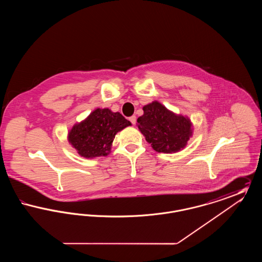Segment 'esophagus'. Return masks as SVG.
<instances>
[{
  "label": "esophagus",
  "mask_w": 262,
  "mask_h": 262,
  "mask_svg": "<svg viewBox=\"0 0 262 262\" xmlns=\"http://www.w3.org/2000/svg\"><path fill=\"white\" fill-rule=\"evenodd\" d=\"M129 121H130V123H132L133 125H136V123H137V117H136V116H132V117L129 118Z\"/></svg>",
  "instance_id": "esophagus-1"
}]
</instances>
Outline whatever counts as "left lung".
Returning a JSON list of instances; mask_svg holds the SVG:
<instances>
[{
  "instance_id": "left-lung-1",
  "label": "left lung",
  "mask_w": 262,
  "mask_h": 262,
  "mask_svg": "<svg viewBox=\"0 0 262 262\" xmlns=\"http://www.w3.org/2000/svg\"><path fill=\"white\" fill-rule=\"evenodd\" d=\"M137 126L146 141L157 152L174 153L184 149L192 136V124L187 117L168 110L158 101L145 105Z\"/></svg>"
}]
</instances>
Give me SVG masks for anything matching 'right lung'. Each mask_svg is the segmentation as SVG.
<instances>
[{"instance_id": "right-lung-1", "label": "right lung", "mask_w": 262, "mask_h": 262, "mask_svg": "<svg viewBox=\"0 0 262 262\" xmlns=\"http://www.w3.org/2000/svg\"><path fill=\"white\" fill-rule=\"evenodd\" d=\"M130 125L122 114L112 112L108 108H98L72 127L68 139L84 158L107 156L117 133Z\"/></svg>"}]
</instances>
